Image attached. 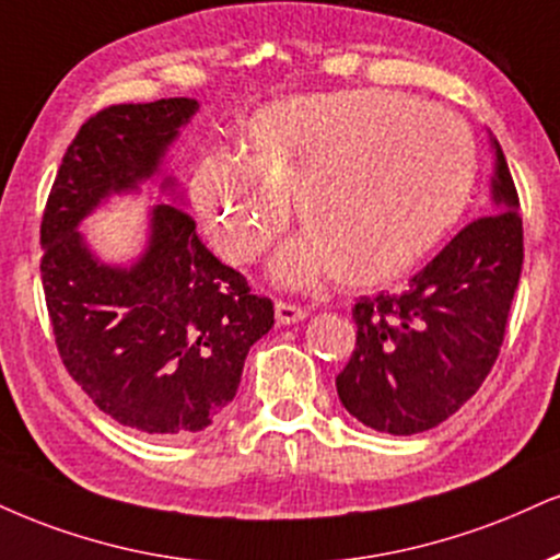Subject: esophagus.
<instances>
[{"label": "esophagus", "instance_id": "1", "mask_svg": "<svg viewBox=\"0 0 560 560\" xmlns=\"http://www.w3.org/2000/svg\"><path fill=\"white\" fill-rule=\"evenodd\" d=\"M305 310H302L300 305H294V302H284L279 300L276 302V320L281 323V326H289V323H300L302 318H305Z\"/></svg>", "mask_w": 560, "mask_h": 560}]
</instances>
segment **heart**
I'll return each instance as SVG.
<instances>
[{"label":"heart","mask_w":560,"mask_h":560,"mask_svg":"<svg viewBox=\"0 0 560 560\" xmlns=\"http://www.w3.org/2000/svg\"><path fill=\"white\" fill-rule=\"evenodd\" d=\"M250 159L211 153L190 174V206L215 253L258 260L298 198L310 232L276 255L281 284L328 268L381 287L420 266L462 219L477 174L459 117L404 93L357 88L273 101L247 127Z\"/></svg>","instance_id":"heart-1"}]
</instances>
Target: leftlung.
<instances>
[{
  "mask_svg": "<svg viewBox=\"0 0 560 560\" xmlns=\"http://www.w3.org/2000/svg\"><path fill=\"white\" fill-rule=\"evenodd\" d=\"M493 206L467 224L401 294L360 298L357 345L336 390L362 425L415 435L441 425L488 378L524 260L518 195L495 138Z\"/></svg>",
  "mask_w": 560,
  "mask_h": 560,
  "instance_id": "1",
  "label": "left lung"
}]
</instances>
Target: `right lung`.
I'll list each match as a JSON object with an SVG mask.
<instances>
[{"mask_svg": "<svg viewBox=\"0 0 560 560\" xmlns=\"http://www.w3.org/2000/svg\"><path fill=\"white\" fill-rule=\"evenodd\" d=\"M195 112V98H161L93 114L67 148L42 221V281L67 373L119 425L164 438H190L224 415L247 352L271 331L273 302L215 258L177 206L153 208L132 266L98 260L78 226L109 195L159 174Z\"/></svg>", "mask_w": 560, "mask_h": 560, "instance_id": "add662e5", "label": "right lung"}]
</instances>
